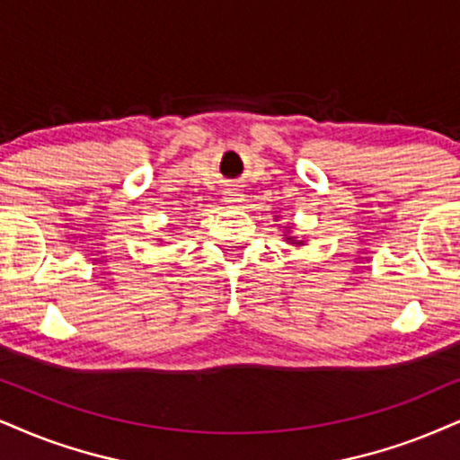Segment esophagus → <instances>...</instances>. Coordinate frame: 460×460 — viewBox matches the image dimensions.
<instances>
[{"label":"esophagus","mask_w":460,"mask_h":460,"mask_svg":"<svg viewBox=\"0 0 460 460\" xmlns=\"http://www.w3.org/2000/svg\"><path fill=\"white\" fill-rule=\"evenodd\" d=\"M243 200H245V198H243L241 190H228V191H226V204H230V207H241Z\"/></svg>","instance_id":"1"}]
</instances>
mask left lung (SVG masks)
I'll return each mask as SVG.
<instances>
[{
    "mask_svg": "<svg viewBox=\"0 0 460 460\" xmlns=\"http://www.w3.org/2000/svg\"><path fill=\"white\" fill-rule=\"evenodd\" d=\"M277 219H279V217H277V215H275V221H277ZM279 228H283V234H281V236H283V239H286L288 243H290V245H294V247H303V245H305V241H300L298 236H294L292 232H290L292 226H279Z\"/></svg>",
    "mask_w": 460,
    "mask_h": 460,
    "instance_id": "obj_1",
    "label": "left lung"
}]
</instances>
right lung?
<instances>
[{"label":"right lung","mask_w":460,"mask_h":460,"mask_svg":"<svg viewBox=\"0 0 460 460\" xmlns=\"http://www.w3.org/2000/svg\"><path fill=\"white\" fill-rule=\"evenodd\" d=\"M157 243H162V239H157Z\"/></svg>","instance_id":"add662e5"}]
</instances>
